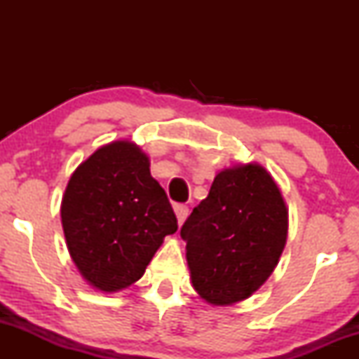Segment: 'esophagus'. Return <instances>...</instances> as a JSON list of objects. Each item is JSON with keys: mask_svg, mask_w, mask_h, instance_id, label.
I'll return each instance as SVG.
<instances>
[{"mask_svg": "<svg viewBox=\"0 0 359 359\" xmlns=\"http://www.w3.org/2000/svg\"><path fill=\"white\" fill-rule=\"evenodd\" d=\"M174 211H175V216H177V221H179V224H184V221L187 219V216H189L187 205H185V204H175Z\"/></svg>", "mask_w": 359, "mask_h": 359, "instance_id": "esophagus-1", "label": "esophagus"}]
</instances>
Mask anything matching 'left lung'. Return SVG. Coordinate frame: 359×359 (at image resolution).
Returning <instances> with one entry per match:
<instances>
[{
    "label": "left lung",
    "mask_w": 359,
    "mask_h": 359,
    "mask_svg": "<svg viewBox=\"0 0 359 359\" xmlns=\"http://www.w3.org/2000/svg\"><path fill=\"white\" fill-rule=\"evenodd\" d=\"M287 231V204L265 167L250 162L217 172L180 229L194 290L211 306L251 297L278 265Z\"/></svg>",
    "instance_id": "1"
}]
</instances>
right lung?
<instances>
[{
	"label": "right lung",
	"mask_w": 359,
	"mask_h": 359,
	"mask_svg": "<svg viewBox=\"0 0 359 359\" xmlns=\"http://www.w3.org/2000/svg\"><path fill=\"white\" fill-rule=\"evenodd\" d=\"M60 217L74 265L106 294L138 282L163 238L177 231L150 158L130 140L102 145L74 170Z\"/></svg>",
	"instance_id": "add662e5"
}]
</instances>
